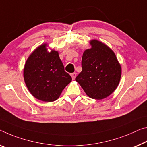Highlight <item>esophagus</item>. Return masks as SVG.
Here are the masks:
<instances>
[{
    "label": "esophagus",
    "mask_w": 147,
    "mask_h": 147,
    "mask_svg": "<svg viewBox=\"0 0 147 147\" xmlns=\"http://www.w3.org/2000/svg\"><path fill=\"white\" fill-rule=\"evenodd\" d=\"M71 76L72 80H75V78L76 77V73H72V74H71Z\"/></svg>",
    "instance_id": "1"
}]
</instances>
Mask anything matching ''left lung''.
Returning <instances> with one entry per match:
<instances>
[{
  "label": "left lung",
  "instance_id": "1",
  "mask_svg": "<svg viewBox=\"0 0 147 147\" xmlns=\"http://www.w3.org/2000/svg\"><path fill=\"white\" fill-rule=\"evenodd\" d=\"M90 45L91 48L83 54L82 71L76 81L88 96L100 100L116 90L121 78V68L114 53L107 45L95 39L91 40Z\"/></svg>",
  "mask_w": 147,
  "mask_h": 147
}]
</instances>
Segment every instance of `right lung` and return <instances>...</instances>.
I'll return each mask as SVG.
<instances>
[{"instance_id":"1","label":"right lung","mask_w":147,"mask_h":147,"mask_svg":"<svg viewBox=\"0 0 147 147\" xmlns=\"http://www.w3.org/2000/svg\"><path fill=\"white\" fill-rule=\"evenodd\" d=\"M42 44L31 54L25 64L24 78L32 95L45 102H53L59 98L63 89L71 81L64 71L58 51H47Z\"/></svg>"}]
</instances>
